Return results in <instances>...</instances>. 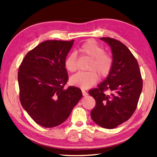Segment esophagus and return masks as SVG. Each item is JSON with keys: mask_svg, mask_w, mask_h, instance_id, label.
Here are the masks:
<instances>
[{"mask_svg": "<svg viewBox=\"0 0 157 157\" xmlns=\"http://www.w3.org/2000/svg\"><path fill=\"white\" fill-rule=\"evenodd\" d=\"M82 94H83V96H88V93L86 92L84 90H82Z\"/></svg>", "mask_w": 157, "mask_h": 157, "instance_id": "obj_1", "label": "esophagus"}]
</instances>
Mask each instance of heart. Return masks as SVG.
<instances>
[{
  "label": "heart",
  "mask_w": 157,
  "mask_h": 157,
  "mask_svg": "<svg viewBox=\"0 0 157 157\" xmlns=\"http://www.w3.org/2000/svg\"><path fill=\"white\" fill-rule=\"evenodd\" d=\"M83 55L91 59L88 66V71H79L70 78V84L73 86L86 89L94 85L98 79V74L101 78L109 75L113 66L111 56L105 53L101 46L94 40L84 42L79 49ZM65 67L69 72H74L77 69V56L71 52L65 59Z\"/></svg>",
  "instance_id": "heart-1"
}]
</instances>
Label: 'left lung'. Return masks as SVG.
Wrapping results in <instances>:
<instances>
[{"instance_id":"8db88e82","label":"left lung","mask_w":157,"mask_h":157,"mask_svg":"<svg viewBox=\"0 0 157 157\" xmlns=\"http://www.w3.org/2000/svg\"><path fill=\"white\" fill-rule=\"evenodd\" d=\"M111 49L113 66L107 77L88 92L96 101L90 115L95 123L114 129L131 117L142 90V79L137 60L122 42L101 38ZM109 90L108 95L104 91Z\"/></svg>"}]
</instances>
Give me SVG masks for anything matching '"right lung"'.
<instances>
[{
    "instance_id": "right-lung-1",
    "label": "right lung",
    "mask_w": 157,
    "mask_h": 157,
    "mask_svg": "<svg viewBox=\"0 0 157 157\" xmlns=\"http://www.w3.org/2000/svg\"><path fill=\"white\" fill-rule=\"evenodd\" d=\"M74 40H46L28 52L18 71L20 102L34 121L44 128L61 124L82 97L69 86L65 59Z\"/></svg>"
}]
</instances>
